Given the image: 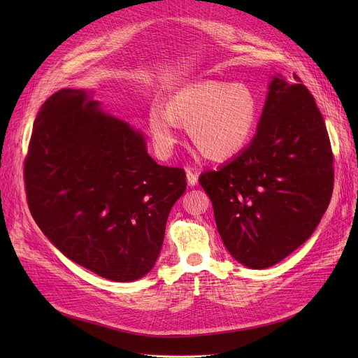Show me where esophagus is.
<instances>
[{
  "mask_svg": "<svg viewBox=\"0 0 358 358\" xmlns=\"http://www.w3.org/2000/svg\"><path fill=\"white\" fill-rule=\"evenodd\" d=\"M185 177H187V182H189V185L194 187V185L197 184L199 177H197V174H196V173L190 171V169H187V171H185Z\"/></svg>",
  "mask_w": 358,
  "mask_h": 358,
  "instance_id": "esophagus-1",
  "label": "esophagus"
}]
</instances>
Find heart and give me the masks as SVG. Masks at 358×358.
Returning <instances> with one entry per match:
<instances>
[{
	"mask_svg": "<svg viewBox=\"0 0 358 358\" xmlns=\"http://www.w3.org/2000/svg\"><path fill=\"white\" fill-rule=\"evenodd\" d=\"M258 119V101L243 84L201 81L181 88L168 107L152 104L149 131L158 155L168 157L178 142V125L189 126L199 152L213 161L228 159L250 142Z\"/></svg>",
	"mask_w": 358,
	"mask_h": 358,
	"instance_id": "heart-1",
	"label": "heart"
}]
</instances>
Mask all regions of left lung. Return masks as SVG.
Returning a JSON list of instances; mask_svg holds the SVG:
<instances>
[{
	"label": "left lung",
	"instance_id": "1",
	"mask_svg": "<svg viewBox=\"0 0 358 358\" xmlns=\"http://www.w3.org/2000/svg\"><path fill=\"white\" fill-rule=\"evenodd\" d=\"M274 77L248 148L199 177L217 232L241 264L268 268L313 234L334 190V155L324 117L296 73Z\"/></svg>",
	"mask_w": 358,
	"mask_h": 358
}]
</instances>
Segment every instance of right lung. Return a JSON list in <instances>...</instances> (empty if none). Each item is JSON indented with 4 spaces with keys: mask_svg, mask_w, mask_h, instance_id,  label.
<instances>
[{
    "mask_svg": "<svg viewBox=\"0 0 358 358\" xmlns=\"http://www.w3.org/2000/svg\"><path fill=\"white\" fill-rule=\"evenodd\" d=\"M24 184L42 232L71 261L113 281L154 267L185 173L157 164L145 139L85 90L50 96L33 124Z\"/></svg>",
    "mask_w": 358,
    "mask_h": 358,
    "instance_id": "add662e5",
    "label": "right lung"
}]
</instances>
